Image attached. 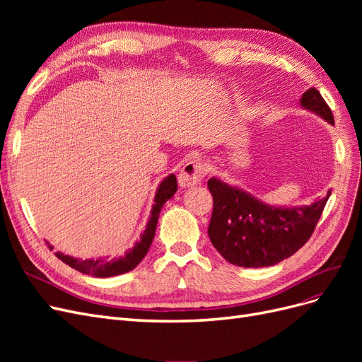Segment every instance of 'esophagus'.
<instances>
[{"label": "esophagus", "mask_w": 362, "mask_h": 362, "mask_svg": "<svg viewBox=\"0 0 362 362\" xmlns=\"http://www.w3.org/2000/svg\"><path fill=\"white\" fill-rule=\"evenodd\" d=\"M205 164L199 160H190L189 163H185L178 175L180 185L182 189L193 187V185L202 181V178L205 177Z\"/></svg>", "instance_id": "34e87169"}]
</instances>
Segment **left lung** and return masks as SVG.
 <instances>
[{
  "label": "left lung",
  "instance_id": "left-lung-1",
  "mask_svg": "<svg viewBox=\"0 0 362 362\" xmlns=\"http://www.w3.org/2000/svg\"><path fill=\"white\" fill-rule=\"evenodd\" d=\"M302 108L334 125V116L319 90L310 87L300 98ZM213 214L208 237L228 262L240 267H269L296 254L311 237L331 190L310 205L276 206L229 185L208 180Z\"/></svg>",
  "mask_w": 362,
  "mask_h": 362
}]
</instances>
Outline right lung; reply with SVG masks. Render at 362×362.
Here are the masks:
<instances>
[{
  "label": "right lung",
  "instance_id": "1",
  "mask_svg": "<svg viewBox=\"0 0 362 362\" xmlns=\"http://www.w3.org/2000/svg\"><path fill=\"white\" fill-rule=\"evenodd\" d=\"M177 184H178L177 177H175L173 173L168 175V177L160 182V185L157 187V192H156L154 205H152L151 216L148 218L145 231L141 233L140 238L134 243V246L125 252V255L117 257V258L100 257V258L80 259V258H75L71 255H64V254H62V252H56V257L60 258L63 262H66V264L71 266L72 269L84 273V275H90L95 278L116 276V275H122V273L133 270L148 254L149 246L156 235V228H157L161 208L170 198H173L175 192H177V189H178ZM49 247L52 249V246H49Z\"/></svg>",
  "mask_w": 362,
  "mask_h": 362
}]
</instances>
